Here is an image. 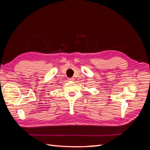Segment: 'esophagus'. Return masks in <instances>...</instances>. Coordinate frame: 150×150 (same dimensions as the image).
I'll list each match as a JSON object with an SVG mask.
<instances>
[{"mask_svg": "<svg viewBox=\"0 0 150 150\" xmlns=\"http://www.w3.org/2000/svg\"><path fill=\"white\" fill-rule=\"evenodd\" d=\"M74 79H73V78H69V81H73Z\"/></svg>", "mask_w": 150, "mask_h": 150, "instance_id": "esophagus-1", "label": "esophagus"}]
</instances>
